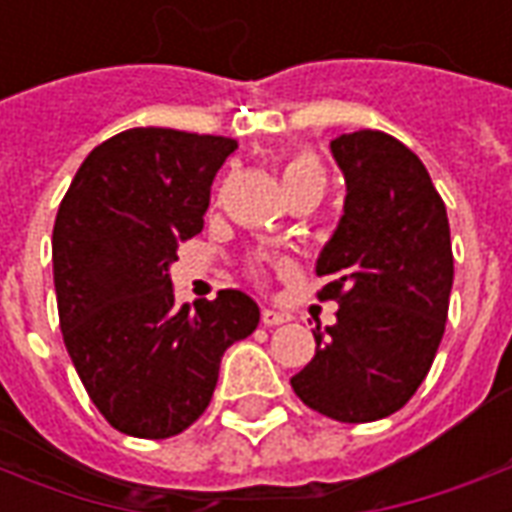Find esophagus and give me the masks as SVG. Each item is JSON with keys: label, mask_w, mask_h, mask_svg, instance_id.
Segmentation results:
<instances>
[{"label": "esophagus", "mask_w": 512, "mask_h": 512, "mask_svg": "<svg viewBox=\"0 0 512 512\" xmlns=\"http://www.w3.org/2000/svg\"><path fill=\"white\" fill-rule=\"evenodd\" d=\"M260 321L266 323V326H279V323H288L290 315L288 312H279V310H263L260 312Z\"/></svg>", "instance_id": "1"}]
</instances>
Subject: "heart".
Listing matches in <instances>:
<instances>
[{
    "instance_id": "heart-1",
    "label": "heart",
    "mask_w": 512,
    "mask_h": 512,
    "mask_svg": "<svg viewBox=\"0 0 512 512\" xmlns=\"http://www.w3.org/2000/svg\"><path fill=\"white\" fill-rule=\"evenodd\" d=\"M304 180H323L321 167H318V161L312 156L293 158V161H288L285 169H282V183H285V189L296 186V183H304Z\"/></svg>"
}]
</instances>
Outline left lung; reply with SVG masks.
I'll list each match as a JSON object with an SVG mask.
<instances>
[{
	"label": "left lung",
	"instance_id": "left-lung-1",
	"mask_svg": "<svg viewBox=\"0 0 512 512\" xmlns=\"http://www.w3.org/2000/svg\"><path fill=\"white\" fill-rule=\"evenodd\" d=\"M343 169V216L315 274L337 323L315 334V356L290 378L304 406L337 422L395 414L439 351L452 290L447 208L428 169L384 131L332 139Z\"/></svg>",
	"mask_w": 512,
	"mask_h": 512
}]
</instances>
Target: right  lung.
<instances>
[{
	"label": "right lung",
	"instance_id": "1",
	"mask_svg": "<svg viewBox=\"0 0 512 512\" xmlns=\"http://www.w3.org/2000/svg\"><path fill=\"white\" fill-rule=\"evenodd\" d=\"M235 139L128 128L84 158L62 197L51 257L65 348L106 422L169 439L200 419L224 351L255 332L244 290L175 304L169 266L202 230Z\"/></svg>",
	"mask_w": 512,
	"mask_h": 512
}]
</instances>
